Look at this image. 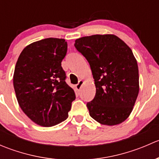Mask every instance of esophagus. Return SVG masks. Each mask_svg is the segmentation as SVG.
<instances>
[{
    "mask_svg": "<svg viewBox=\"0 0 159 159\" xmlns=\"http://www.w3.org/2000/svg\"><path fill=\"white\" fill-rule=\"evenodd\" d=\"M82 83H83V81H82V80H80V81H78V84H76V86H75V87H76V89L78 90V91H79L80 89H81V85H82Z\"/></svg>",
    "mask_w": 159,
    "mask_h": 159,
    "instance_id": "1",
    "label": "esophagus"
}]
</instances>
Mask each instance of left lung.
<instances>
[{"label": "left lung", "mask_w": 159, "mask_h": 159, "mask_svg": "<svg viewBox=\"0 0 159 159\" xmlns=\"http://www.w3.org/2000/svg\"><path fill=\"white\" fill-rule=\"evenodd\" d=\"M75 48L86 58L96 87L87 103L90 116L98 122L115 125L125 121L139 91L137 61L131 48L113 34H95L75 41Z\"/></svg>", "instance_id": "8db88e82"}]
</instances>
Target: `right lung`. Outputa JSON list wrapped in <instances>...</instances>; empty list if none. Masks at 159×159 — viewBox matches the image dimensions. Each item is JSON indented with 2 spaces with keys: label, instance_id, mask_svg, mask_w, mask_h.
Returning <instances> with one entry per match:
<instances>
[{
  "label": "right lung",
  "instance_id": "obj_1",
  "mask_svg": "<svg viewBox=\"0 0 159 159\" xmlns=\"http://www.w3.org/2000/svg\"><path fill=\"white\" fill-rule=\"evenodd\" d=\"M68 44L45 38L27 46L16 63L14 88L19 105L36 124L51 127L65 121L75 99L61 67Z\"/></svg>",
  "mask_w": 159,
  "mask_h": 159
}]
</instances>
